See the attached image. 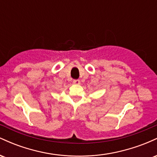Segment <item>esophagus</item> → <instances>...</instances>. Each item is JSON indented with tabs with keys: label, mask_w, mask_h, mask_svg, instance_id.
Instances as JSON below:
<instances>
[{
	"label": "esophagus",
	"mask_w": 157,
	"mask_h": 157,
	"mask_svg": "<svg viewBox=\"0 0 157 157\" xmlns=\"http://www.w3.org/2000/svg\"><path fill=\"white\" fill-rule=\"evenodd\" d=\"M73 83L75 85H79L80 83V80H73Z\"/></svg>",
	"instance_id": "34e87169"
}]
</instances>
